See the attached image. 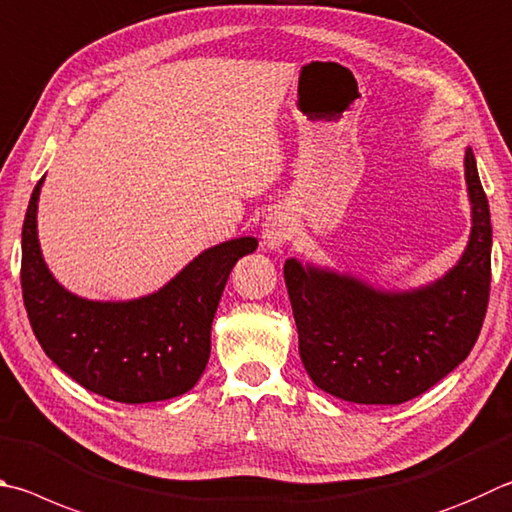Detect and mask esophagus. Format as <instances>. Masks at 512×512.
I'll list each match as a JSON object with an SVG mask.
<instances>
[{"mask_svg":"<svg viewBox=\"0 0 512 512\" xmlns=\"http://www.w3.org/2000/svg\"><path fill=\"white\" fill-rule=\"evenodd\" d=\"M293 235H295V219L291 217V212L280 208L266 217L262 239L268 250L282 248Z\"/></svg>","mask_w":512,"mask_h":512,"instance_id":"obj_1","label":"esophagus"}]
</instances>
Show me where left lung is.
<instances>
[{
	"instance_id": "left-lung-1",
	"label": "left lung",
	"mask_w": 512,
	"mask_h": 512,
	"mask_svg": "<svg viewBox=\"0 0 512 512\" xmlns=\"http://www.w3.org/2000/svg\"><path fill=\"white\" fill-rule=\"evenodd\" d=\"M472 228L448 273L407 291L286 259L306 374L324 392L360 405H401L421 396L468 358L490 293L492 226L470 147L463 156Z\"/></svg>"
}]
</instances>
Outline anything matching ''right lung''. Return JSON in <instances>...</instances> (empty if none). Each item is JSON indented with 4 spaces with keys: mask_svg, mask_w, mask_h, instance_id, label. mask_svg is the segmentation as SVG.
<instances>
[{
    "mask_svg": "<svg viewBox=\"0 0 512 512\" xmlns=\"http://www.w3.org/2000/svg\"><path fill=\"white\" fill-rule=\"evenodd\" d=\"M31 194L22 226V295L46 356L89 392L116 403H154L197 385L210 358V329L228 275L257 248L255 237L206 248L170 282L134 300H87L46 266Z\"/></svg>",
    "mask_w": 512,
    "mask_h": 512,
    "instance_id": "1",
    "label": "right lung"
}]
</instances>
